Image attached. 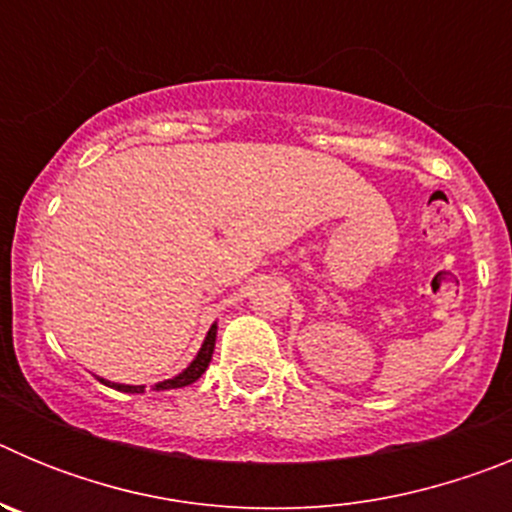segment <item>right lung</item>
Here are the masks:
<instances>
[{
  "label": "right lung",
  "mask_w": 512,
  "mask_h": 512,
  "mask_svg": "<svg viewBox=\"0 0 512 512\" xmlns=\"http://www.w3.org/2000/svg\"><path fill=\"white\" fill-rule=\"evenodd\" d=\"M215 336H217V325H212V328L207 330V338H205V343H202L200 354L194 356L192 364H189L182 374H176L174 379H164V382H158L156 390H179V387H187V384L197 382V379L207 372V366H210L212 351H215ZM99 382L110 384V387H115V390H120V392H130V395H138V392L146 390V387H140V384H117V382H107V379H99Z\"/></svg>",
  "instance_id": "1"
}]
</instances>
